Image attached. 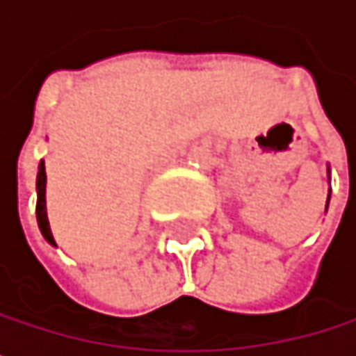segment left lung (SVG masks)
I'll list each match as a JSON object with an SVG mask.
<instances>
[{"label": "left lung", "instance_id": "1", "mask_svg": "<svg viewBox=\"0 0 356 356\" xmlns=\"http://www.w3.org/2000/svg\"><path fill=\"white\" fill-rule=\"evenodd\" d=\"M327 200H330V195H327Z\"/></svg>", "mask_w": 356, "mask_h": 356}]
</instances>
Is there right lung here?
Here are the masks:
<instances>
[{
    "instance_id": "obj_1",
    "label": "right lung",
    "mask_w": 356,
    "mask_h": 356,
    "mask_svg": "<svg viewBox=\"0 0 356 356\" xmlns=\"http://www.w3.org/2000/svg\"><path fill=\"white\" fill-rule=\"evenodd\" d=\"M44 187H47V173H44V161H40L38 165V175H36V222L38 229L42 233V237L55 245L51 227H49V218H47V200H44Z\"/></svg>"
}]
</instances>
